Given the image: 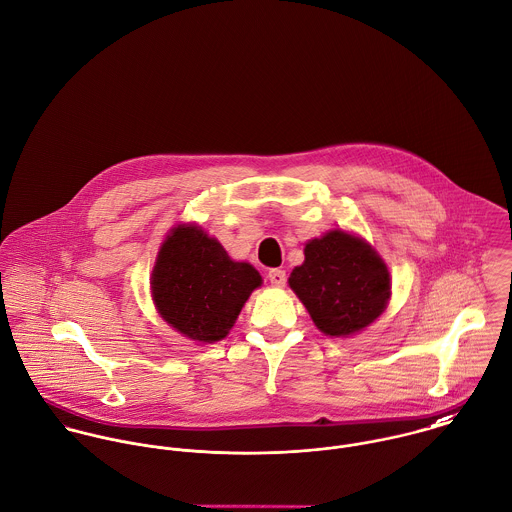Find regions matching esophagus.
<instances>
[{"instance_id":"esophagus-1","label":"esophagus","mask_w":512,"mask_h":512,"mask_svg":"<svg viewBox=\"0 0 512 512\" xmlns=\"http://www.w3.org/2000/svg\"><path fill=\"white\" fill-rule=\"evenodd\" d=\"M269 283L273 287H285L287 283V273L283 269H271L269 271Z\"/></svg>"}]
</instances>
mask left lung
Wrapping results in <instances>:
<instances>
[{
    "instance_id": "obj_1",
    "label": "left lung",
    "mask_w": 512,
    "mask_h": 512,
    "mask_svg": "<svg viewBox=\"0 0 512 512\" xmlns=\"http://www.w3.org/2000/svg\"><path fill=\"white\" fill-rule=\"evenodd\" d=\"M289 287L326 336H352L388 307L392 277L384 259L362 237L332 229L305 245Z\"/></svg>"
}]
</instances>
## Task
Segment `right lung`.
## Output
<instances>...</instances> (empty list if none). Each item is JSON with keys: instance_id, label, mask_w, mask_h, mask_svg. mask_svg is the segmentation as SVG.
Here are the masks:
<instances>
[{"instance_id": "obj_1", "label": "right lung", "mask_w": 512, "mask_h": 512, "mask_svg": "<svg viewBox=\"0 0 512 512\" xmlns=\"http://www.w3.org/2000/svg\"><path fill=\"white\" fill-rule=\"evenodd\" d=\"M261 283L253 265L233 261L196 223L170 229L150 277L152 301L160 316L190 340L204 344L229 334Z\"/></svg>"}]
</instances>
